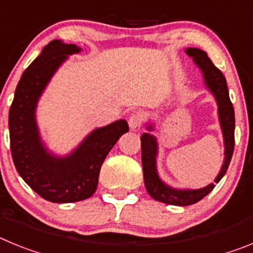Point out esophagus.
Instances as JSON below:
<instances>
[{
	"label": "esophagus",
	"instance_id": "1",
	"mask_svg": "<svg viewBox=\"0 0 253 253\" xmlns=\"http://www.w3.org/2000/svg\"><path fill=\"white\" fill-rule=\"evenodd\" d=\"M129 126L131 129H137L139 126H142L143 123H144V115L140 113H133L128 119Z\"/></svg>",
	"mask_w": 253,
	"mask_h": 253
}]
</instances>
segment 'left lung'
Returning <instances> with one entry per match:
<instances>
[{
    "mask_svg": "<svg viewBox=\"0 0 253 253\" xmlns=\"http://www.w3.org/2000/svg\"><path fill=\"white\" fill-rule=\"evenodd\" d=\"M190 57H193L204 73L205 82L211 92L215 96L218 102L219 119L222 125L223 135H224L225 146V158L223 167L216 176L215 182H219L220 178L225 175L228 166L231 163L232 156L234 151V109L232 105L225 77L220 72V69L216 68L214 63L208 57L207 53L198 48H189L186 50ZM149 129H152L149 126ZM142 144V165L143 176H144V185L149 195L158 202L166 203L169 205H178V207H186V205L195 204L200 202L204 196L214 189L215 185L210 184L207 187L200 190H175L165 185L158 178L156 171V153H157V144L156 139L149 134H143L140 138Z\"/></svg>",
    "mask_w": 253,
    "mask_h": 253,
    "instance_id": "8db88e82",
    "label": "left lung"
}]
</instances>
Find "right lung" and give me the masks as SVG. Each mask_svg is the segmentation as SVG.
<instances>
[{
    "mask_svg": "<svg viewBox=\"0 0 253 253\" xmlns=\"http://www.w3.org/2000/svg\"><path fill=\"white\" fill-rule=\"evenodd\" d=\"M77 51L80 48L75 44H63L59 40L45 45L22 73L8 114L13 165L22 180L51 203H75L90 198L99 184L100 169L107 153L129 130L125 120L96 129L66 158L53 157L44 149L35 124L37 101L58 66L67 55Z\"/></svg>",
    "mask_w": 253,
    "mask_h": 253,
    "instance_id": "right-lung-1",
    "label": "right lung"
}]
</instances>
